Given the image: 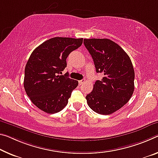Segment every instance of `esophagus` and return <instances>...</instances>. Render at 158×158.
Segmentation results:
<instances>
[{
	"label": "esophagus",
	"instance_id": "obj_1",
	"mask_svg": "<svg viewBox=\"0 0 158 158\" xmlns=\"http://www.w3.org/2000/svg\"><path fill=\"white\" fill-rule=\"evenodd\" d=\"M84 82H85V79H82V80H81V81H79V84L81 85V84H83Z\"/></svg>",
	"mask_w": 158,
	"mask_h": 158
}]
</instances>
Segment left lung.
Masks as SVG:
<instances>
[{"instance_id":"1","label":"left lung","mask_w":158,"mask_h":158,"mask_svg":"<svg viewBox=\"0 0 158 158\" xmlns=\"http://www.w3.org/2000/svg\"><path fill=\"white\" fill-rule=\"evenodd\" d=\"M94 60L97 80L86 96L88 106L96 113L107 115L118 110L131 98L134 91V69L131 59L118 44L107 39L84 40Z\"/></svg>"}]
</instances>
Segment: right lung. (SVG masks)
<instances>
[{
    "label": "right lung",
    "instance_id": "obj_1",
    "mask_svg": "<svg viewBox=\"0 0 158 158\" xmlns=\"http://www.w3.org/2000/svg\"><path fill=\"white\" fill-rule=\"evenodd\" d=\"M82 43V38L55 37L31 52L25 67L24 87L31 102L42 111L54 114L67 105L79 83L70 79L68 73L60 74L67 67L69 54Z\"/></svg>",
    "mask_w": 158,
    "mask_h": 158
}]
</instances>
